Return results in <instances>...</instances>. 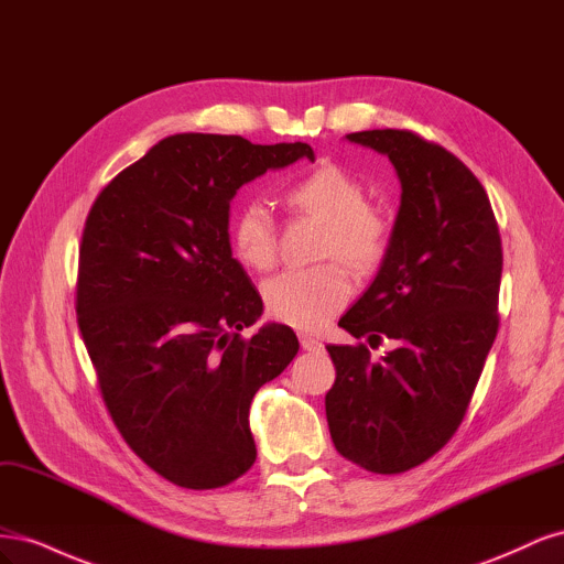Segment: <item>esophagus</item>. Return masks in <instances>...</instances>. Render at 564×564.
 Instances as JSON below:
<instances>
[{
    "label": "esophagus",
    "mask_w": 564,
    "mask_h": 564,
    "mask_svg": "<svg viewBox=\"0 0 564 564\" xmlns=\"http://www.w3.org/2000/svg\"><path fill=\"white\" fill-rule=\"evenodd\" d=\"M299 340H301V348L303 350H322L324 348L322 340L311 336V334H299Z\"/></svg>",
    "instance_id": "1"
}]
</instances>
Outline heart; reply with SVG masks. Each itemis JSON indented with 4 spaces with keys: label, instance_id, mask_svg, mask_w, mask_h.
Here are the masks:
<instances>
[{
    "label": "heart",
    "instance_id": "b5f03b06",
    "mask_svg": "<svg viewBox=\"0 0 564 564\" xmlns=\"http://www.w3.org/2000/svg\"><path fill=\"white\" fill-rule=\"evenodd\" d=\"M292 212L327 224L322 259H340L357 272L377 268L388 249L386 218L367 204V187L346 169L322 164L284 187ZM230 247L245 268L265 272L275 265V220L265 202L249 199L232 212ZM352 294L350 272L336 263L284 270L263 284L265 311L299 329H319Z\"/></svg>",
    "mask_w": 564,
    "mask_h": 564
}]
</instances>
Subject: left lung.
Instances as JSON below:
<instances>
[{
    "instance_id": "1",
    "label": "left lung",
    "mask_w": 564,
    "mask_h": 564,
    "mask_svg": "<svg viewBox=\"0 0 564 564\" xmlns=\"http://www.w3.org/2000/svg\"><path fill=\"white\" fill-rule=\"evenodd\" d=\"M400 178V209L377 278L338 319L355 338L395 348L329 346L324 398L340 456L371 473H404L447 445L466 416L499 329L501 237L482 183L442 145L400 129L348 133Z\"/></svg>"
}]
</instances>
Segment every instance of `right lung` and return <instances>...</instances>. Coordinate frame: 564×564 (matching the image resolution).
Wrapping results in <instances>:
<instances>
[{
    "label": "right lung",
    "mask_w": 564,
    "mask_h": 564,
    "mask_svg": "<svg viewBox=\"0 0 564 564\" xmlns=\"http://www.w3.org/2000/svg\"><path fill=\"white\" fill-rule=\"evenodd\" d=\"M308 143L176 133L117 174L82 232L77 324L115 425L145 464L185 489H216L256 460L249 406L286 369L299 338L261 317L230 249L240 187Z\"/></svg>",
    "instance_id": "add662e5"
}]
</instances>
